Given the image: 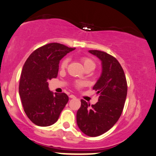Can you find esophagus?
I'll use <instances>...</instances> for the list:
<instances>
[{
  "label": "esophagus",
  "instance_id": "1",
  "mask_svg": "<svg viewBox=\"0 0 156 156\" xmlns=\"http://www.w3.org/2000/svg\"><path fill=\"white\" fill-rule=\"evenodd\" d=\"M69 98H73V99H74V98H76V97L74 95H69Z\"/></svg>",
  "mask_w": 156,
  "mask_h": 156
}]
</instances>
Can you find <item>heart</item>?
Segmentation results:
<instances>
[{
	"instance_id": "b5f03b06",
	"label": "heart",
	"mask_w": 156,
	"mask_h": 156,
	"mask_svg": "<svg viewBox=\"0 0 156 156\" xmlns=\"http://www.w3.org/2000/svg\"><path fill=\"white\" fill-rule=\"evenodd\" d=\"M81 62H82L83 66H84L85 69L86 70L87 69L93 70L96 66L95 61H94L93 59L89 58V57H83V58H81ZM68 64H69V59L67 58H64L62 61H61V69H64L66 68H67ZM86 84H87L86 82L84 80H76L75 82L73 83V86L76 87V88L80 89L81 87L85 86Z\"/></svg>"
}]
</instances>
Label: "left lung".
I'll return each instance as SVG.
<instances>
[{"instance_id":"1","label":"left lung","mask_w":156,"mask_h":156,"mask_svg":"<svg viewBox=\"0 0 156 156\" xmlns=\"http://www.w3.org/2000/svg\"><path fill=\"white\" fill-rule=\"evenodd\" d=\"M89 52L102 61V74L93 87L99 98L92 105L81 100L76 120L85 134L95 137L107 132L119 120L126 101L127 83L124 70L115 57L99 50Z\"/></svg>"}]
</instances>
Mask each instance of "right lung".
Returning a JSON list of instances; mask_svg holds the SVG:
<instances>
[{"label": "right lung", "mask_w": 156, "mask_h": 156, "mask_svg": "<svg viewBox=\"0 0 156 156\" xmlns=\"http://www.w3.org/2000/svg\"><path fill=\"white\" fill-rule=\"evenodd\" d=\"M74 49L59 43L47 44L34 50L23 66L19 94L26 115L37 126L54 124L69 101L66 93L50 91L48 81L57 77L59 61Z\"/></svg>", "instance_id": "add662e5"}]
</instances>
